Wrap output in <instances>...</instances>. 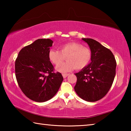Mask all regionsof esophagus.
<instances>
[{
	"label": "esophagus",
	"instance_id": "34e87169",
	"mask_svg": "<svg viewBox=\"0 0 131 131\" xmlns=\"http://www.w3.org/2000/svg\"><path fill=\"white\" fill-rule=\"evenodd\" d=\"M69 74H68V73H63V74H62L63 77L64 79H65V78H66V77L68 76Z\"/></svg>",
	"mask_w": 131,
	"mask_h": 131
}]
</instances>
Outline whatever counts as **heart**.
<instances>
[{
    "instance_id": "heart-1",
    "label": "heart",
    "mask_w": 131,
    "mask_h": 131,
    "mask_svg": "<svg viewBox=\"0 0 131 131\" xmlns=\"http://www.w3.org/2000/svg\"><path fill=\"white\" fill-rule=\"evenodd\" d=\"M67 61L57 68V70L66 73L76 69L80 70L86 67L91 60L92 53L90 48L84 47L77 43H66L59 47V50L50 49L48 58L55 65H59L65 59Z\"/></svg>"
}]
</instances>
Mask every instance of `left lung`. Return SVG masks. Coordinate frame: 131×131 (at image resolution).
I'll return each mask as SVG.
<instances>
[{"label": "left lung", "mask_w": 131, "mask_h": 131, "mask_svg": "<svg viewBox=\"0 0 131 131\" xmlns=\"http://www.w3.org/2000/svg\"><path fill=\"white\" fill-rule=\"evenodd\" d=\"M91 51V62L75 73L77 82L74 90L88 102H96L107 94L116 75V61L112 51L92 39L83 38Z\"/></svg>", "instance_id": "obj_1"}]
</instances>
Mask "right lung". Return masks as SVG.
Returning a JSON list of instances; mask_svg holds the SVG:
<instances>
[{
    "instance_id": "add662e5",
    "label": "right lung",
    "mask_w": 131,
    "mask_h": 131,
    "mask_svg": "<svg viewBox=\"0 0 131 131\" xmlns=\"http://www.w3.org/2000/svg\"><path fill=\"white\" fill-rule=\"evenodd\" d=\"M53 41L40 39L22 48L15 62L17 83L28 98L44 102L57 94L63 78L61 73L54 72L48 58Z\"/></svg>"
}]
</instances>
